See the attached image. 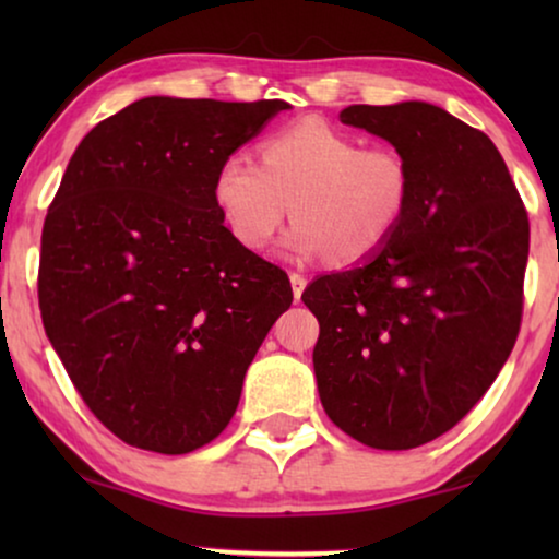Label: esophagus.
Here are the masks:
<instances>
[{
	"mask_svg": "<svg viewBox=\"0 0 559 559\" xmlns=\"http://www.w3.org/2000/svg\"><path fill=\"white\" fill-rule=\"evenodd\" d=\"M289 282H293V295H295V300H300V295H302L305 285H308V280H305V274L293 272V274H289Z\"/></svg>",
	"mask_w": 559,
	"mask_h": 559,
	"instance_id": "obj_1",
	"label": "esophagus"
}]
</instances>
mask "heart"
Segmentation results:
<instances>
[{"label":"heart","instance_id":"1","mask_svg":"<svg viewBox=\"0 0 559 559\" xmlns=\"http://www.w3.org/2000/svg\"><path fill=\"white\" fill-rule=\"evenodd\" d=\"M213 201L243 249L264 251L287 218V257L356 264L392 239L412 201L407 159L392 147H361L354 134L305 117L266 136L259 163L226 155L213 175Z\"/></svg>","mask_w":559,"mask_h":559}]
</instances>
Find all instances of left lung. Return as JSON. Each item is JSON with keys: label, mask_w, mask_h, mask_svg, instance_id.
<instances>
[{"label": "left lung", "mask_w": 559, "mask_h": 559, "mask_svg": "<svg viewBox=\"0 0 559 559\" xmlns=\"http://www.w3.org/2000/svg\"><path fill=\"white\" fill-rule=\"evenodd\" d=\"M341 121L407 159L412 201L377 254L302 293L318 394L354 440L409 450L461 423L507 364L530 218L496 144L440 106L356 104Z\"/></svg>", "instance_id": "8db88e82"}]
</instances>
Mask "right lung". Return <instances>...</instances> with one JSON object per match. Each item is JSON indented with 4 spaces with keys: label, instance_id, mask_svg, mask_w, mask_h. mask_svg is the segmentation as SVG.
<instances>
[{
    "label": "right lung",
    "instance_id": "add662e5",
    "mask_svg": "<svg viewBox=\"0 0 559 559\" xmlns=\"http://www.w3.org/2000/svg\"><path fill=\"white\" fill-rule=\"evenodd\" d=\"M287 102L147 96L75 147L43 226L45 333L98 423L182 455L231 423L259 346L293 302L213 201L226 155Z\"/></svg>",
    "mask_w": 559,
    "mask_h": 559
}]
</instances>
